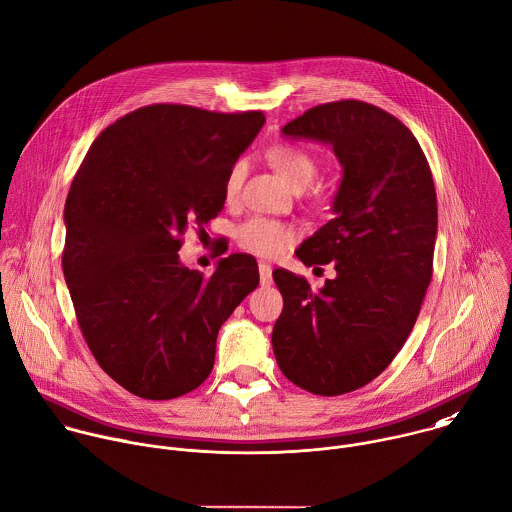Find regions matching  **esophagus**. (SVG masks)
<instances>
[{
  "mask_svg": "<svg viewBox=\"0 0 512 512\" xmlns=\"http://www.w3.org/2000/svg\"><path fill=\"white\" fill-rule=\"evenodd\" d=\"M271 271H273V269H271V265H269V263L259 261V279H261V285H263V287L271 285V281H273Z\"/></svg>",
  "mask_w": 512,
  "mask_h": 512,
  "instance_id": "1",
  "label": "esophagus"
}]
</instances>
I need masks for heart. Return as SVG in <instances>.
I'll return each instance as SVG.
<instances>
[{"label":"heart","mask_w":512,"mask_h":512,"mask_svg":"<svg viewBox=\"0 0 512 512\" xmlns=\"http://www.w3.org/2000/svg\"><path fill=\"white\" fill-rule=\"evenodd\" d=\"M269 162L275 166L277 173L295 189L303 191L307 189L313 179L317 177V158L297 146L289 144H277L269 148L267 152ZM247 177V162L239 160L233 164L229 170V175L225 179V197L227 201H235L241 185ZM295 241V231L287 227L285 223L265 219V217H253L239 225L237 229V243L249 253H255L259 257H275L283 253L291 243Z\"/></svg>","instance_id":"heart-1"}]
</instances>
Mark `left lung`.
I'll return each mask as SVG.
<instances>
[{"instance_id": "obj_1", "label": "left lung", "mask_w": 512, "mask_h": 512, "mask_svg": "<svg viewBox=\"0 0 512 512\" xmlns=\"http://www.w3.org/2000/svg\"><path fill=\"white\" fill-rule=\"evenodd\" d=\"M281 134L329 144L344 177L333 219L295 251L305 265L335 263V277L311 291L303 277L273 271L283 295L273 354L295 386L348 394L390 366L420 313L438 231L432 173L414 134L368 102L309 108Z\"/></svg>"}]
</instances>
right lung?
Returning a JSON list of instances; mask_svg holds the SVG:
<instances>
[{
  "mask_svg": "<svg viewBox=\"0 0 512 512\" xmlns=\"http://www.w3.org/2000/svg\"><path fill=\"white\" fill-rule=\"evenodd\" d=\"M263 124L257 110L152 104L102 130L78 168L64 207V277L92 356L134 396L199 388L221 325L259 285L249 255L203 277L179 249L191 225L223 211L229 170Z\"/></svg>",
  "mask_w": 512,
  "mask_h": 512,
  "instance_id": "add662e5",
  "label": "right lung"
}]
</instances>
